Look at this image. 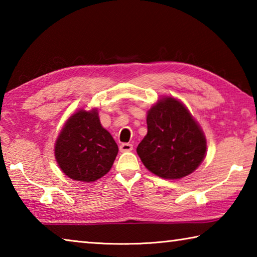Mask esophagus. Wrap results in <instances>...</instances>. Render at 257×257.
I'll return each instance as SVG.
<instances>
[{
    "label": "esophagus",
    "instance_id": "obj_1",
    "mask_svg": "<svg viewBox=\"0 0 257 257\" xmlns=\"http://www.w3.org/2000/svg\"><path fill=\"white\" fill-rule=\"evenodd\" d=\"M120 151L121 152L133 151V144H130V143H122V144L120 145Z\"/></svg>",
    "mask_w": 257,
    "mask_h": 257
}]
</instances>
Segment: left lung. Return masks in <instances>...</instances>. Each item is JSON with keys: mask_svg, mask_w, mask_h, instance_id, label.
I'll return each mask as SVG.
<instances>
[{"mask_svg": "<svg viewBox=\"0 0 257 257\" xmlns=\"http://www.w3.org/2000/svg\"><path fill=\"white\" fill-rule=\"evenodd\" d=\"M147 135L137 154L154 175L180 179L196 170L205 158L206 141L189 111L175 98L155 104L147 114Z\"/></svg>", "mask_w": 257, "mask_h": 257, "instance_id": "1", "label": "left lung"}]
</instances>
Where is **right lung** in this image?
Here are the masks:
<instances>
[{
	"label": "right lung",
	"mask_w": 257,
	"mask_h": 257,
	"mask_svg": "<svg viewBox=\"0 0 257 257\" xmlns=\"http://www.w3.org/2000/svg\"><path fill=\"white\" fill-rule=\"evenodd\" d=\"M118 145L104 129L96 110H80L67 121L55 144L59 167L73 180L95 181L110 171Z\"/></svg>",
	"instance_id": "obj_1"
}]
</instances>
